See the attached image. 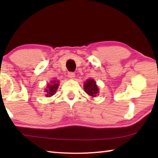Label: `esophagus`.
<instances>
[{
	"label": "esophagus",
	"instance_id": "esophagus-1",
	"mask_svg": "<svg viewBox=\"0 0 158 158\" xmlns=\"http://www.w3.org/2000/svg\"><path fill=\"white\" fill-rule=\"evenodd\" d=\"M75 75V73H72V72L68 73V77H69V78H70V79H74Z\"/></svg>",
	"mask_w": 158,
	"mask_h": 158
}]
</instances>
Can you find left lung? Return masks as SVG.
I'll use <instances>...</instances> for the list:
<instances>
[{
    "label": "left lung",
    "instance_id": "obj_1",
    "mask_svg": "<svg viewBox=\"0 0 158 158\" xmlns=\"http://www.w3.org/2000/svg\"><path fill=\"white\" fill-rule=\"evenodd\" d=\"M83 87L86 94L90 96L96 97L98 94V88L94 79H88Z\"/></svg>",
    "mask_w": 158,
    "mask_h": 158
}]
</instances>
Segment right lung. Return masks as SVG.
I'll return each instance as SVG.
<instances>
[{"instance_id":"add662e5","label":"right lung","mask_w":158,"mask_h":158,"mask_svg":"<svg viewBox=\"0 0 158 158\" xmlns=\"http://www.w3.org/2000/svg\"><path fill=\"white\" fill-rule=\"evenodd\" d=\"M59 87V81H52L50 83L47 85V88L45 89V92L47 93L46 96L50 97L52 96L57 91V88Z\"/></svg>"}]
</instances>
